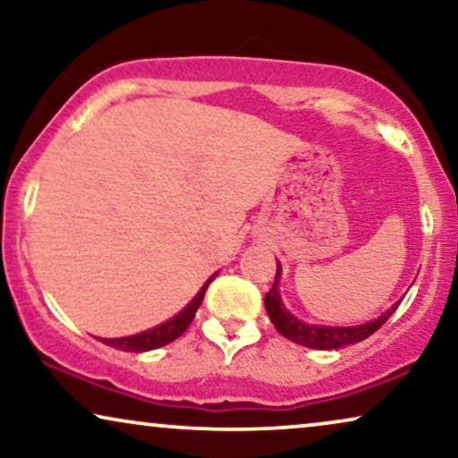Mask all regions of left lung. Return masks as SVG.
<instances>
[{"label":"left lung","instance_id":"1","mask_svg":"<svg viewBox=\"0 0 458 458\" xmlns=\"http://www.w3.org/2000/svg\"><path fill=\"white\" fill-rule=\"evenodd\" d=\"M279 262H277V275H275V284L268 293L265 296V306L268 312V318L275 325V329L279 331L281 335L287 337V340L300 344V346L306 348H315V350H334V348H342L346 344H354L360 340H367L369 335H373L381 325H384L387 318L394 315V310L398 309L392 306L390 310L384 312L379 318H375L371 323L365 325H356V327H323V325H309L298 321L296 317L290 315V310L281 304L279 298Z\"/></svg>","mask_w":458,"mask_h":458}]
</instances>
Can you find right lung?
Listing matches in <instances>:
<instances>
[{
  "mask_svg": "<svg viewBox=\"0 0 458 458\" xmlns=\"http://www.w3.org/2000/svg\"><path fill=\"white\" fill-rule=\"evenodd\" d=\"M210 284V281H208ZM206 284L202 290L198 292V296L191 300L190 306L183 309L179 312L177 317L171 318V321L158 325V327L154 329H148L143 331V334H137V335H129V337H114V340H102L106 346H112V348H118V350H124V352H146V350H154V348H160V346H166V344H171L181 337L190 327V323L193 321V317H196V310L198 306L202 304L204 300V293H206Z\"/></svg>",
  "mask_w": 458,
  "mask_h": 458,
  "instance_id": "add662e5",
  "label": "right lung"
}]
</instances>
